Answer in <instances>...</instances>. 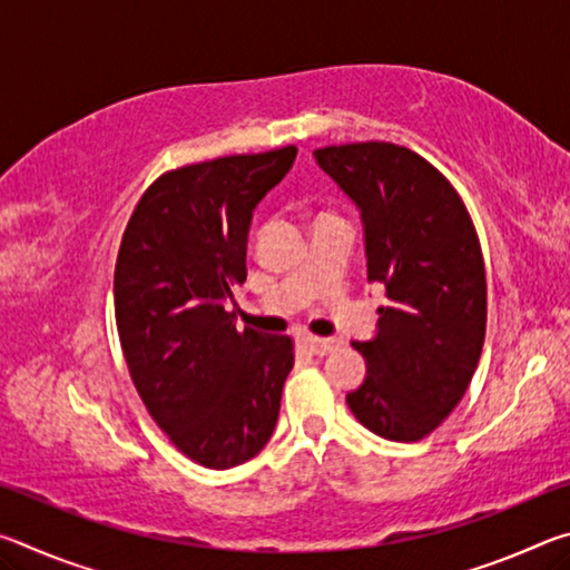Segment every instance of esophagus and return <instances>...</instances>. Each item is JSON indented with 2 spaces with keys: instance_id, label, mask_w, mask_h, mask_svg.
Listing matches in <instances>:
<instances>
[{
  "instance_id": "1",
  "label": "esophagus",
  "mask_w": 570,
  "mask_h": 570,
  "mask_svg": "<svg viewBox=\"0 0 570 570\" xmlns=\"http://www.w3.org/2000/svg\"><path fill=\"white\" fill-rule=\"evenodd\" d=\"M302 344L306 346L308 352L316 354V356L330 354V352L334 350V346H336L334 340H322V336H302Z\"/></svg>"
}]
</instances>
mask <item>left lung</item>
<instances>
[{"label": "left lung", "instance_id": "1", "mask_svg": "<svg viewBox=\"0 0 570 570\" xmlns=\"http://www.w3.org/2000/svg\"><path fill=\"white\" fill-rule=\"evenodd\" d=\"M360 210L366 278L387 304L352 342L366 377L346 404L374 435L414 442L458 407L485 340L488 286L475 226L440 170L392 142L314 150Z\"/></svg>", "mask_w": 570, "mask_h": 570}]
</instances>
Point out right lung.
<instances>
[{"label":"right lung","instance_id":"obj_1","mask_svg":"<svg viewBox=\"0 0 570 570\" xmlns=\"http://www.w3.org/2000/svg\"><path fill=\"white\" fill-rule=\"evenodd\" d=\"M296 160L288 146L160 176L140 198L115 264L125 362L150 417L214 470L256 458L274 435L288 336L236 330L254 210Z\"/></svg>","mask_w":570,"mask_h":570}]
</instances>
